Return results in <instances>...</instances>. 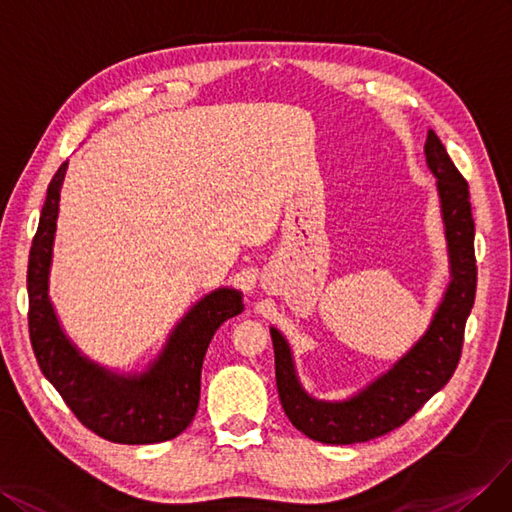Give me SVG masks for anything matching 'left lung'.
<instances>
[{
  "instance_id": "left-lung-1",
  "label": "left lung",
  "mask_w": 512,
  "mask_h": 512,
  "mask_svg": "<svg viewBox=\"0 0 512 512\" xmlns=\"http://www.w3.org/2000/svg\"><path fill=\"white\" fill-rule=\"evenodd\" d=\"M425 161L436 176L444 236L449 246L451 283L430 327L415 346L353 398L327 402L304 391L293 366L289 342L276 327H270L280 404L289 421L317 442L355 444L389 434L447 385L459 364L464 329L476 295L470 191L466 178L459 174L447 148L432 129L427 131L425 140Z\"/></svg>"
}]
</instances>
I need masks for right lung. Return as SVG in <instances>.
Segmentation results:
<instances>
[{"instance_id":"1","label":"right lung","mask_w":512,"mask_h":512,"mask_svg":"<svg viewBox=\"0 0 512 512\" xmlns=\"http://www.w3.org/2000/svg\"><path fill=\"white\" fill-rule=\"evenodd\" d=\"M68 161L46 191L27 266L29 340L42 374L59 391L76 419L119 444H153L187 430L200 404V378L214 332L244 310L242 293L221 287L193 304L144 372L117 374L82 355L63 334L48 298L59 193Z\"/></svg>"}]
</instances>
